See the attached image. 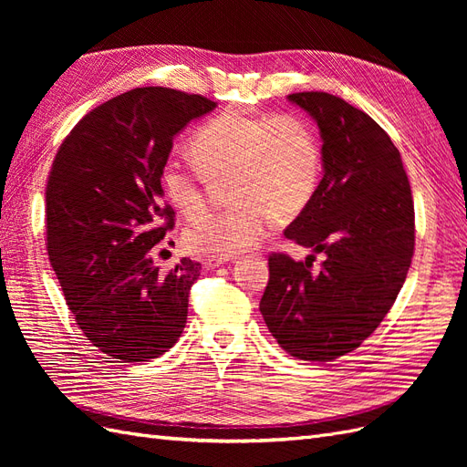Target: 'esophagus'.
<instances>
[{"label": "esophagus", "mask_w": 467, "mask_h": 467, "mask_svg": "<svg viewBox=\"0 0 467 467\" xmlns=\"http://www.w3.org/2000/svg\"><path fill=\"white\" fill-rule=\"evenodd\" d=\"M223 263H225V259H222V257H208L202 261V266L206 268V271H212V268H218Z\"/></svg>", "instance_id": "obj_1"}]
</instances>
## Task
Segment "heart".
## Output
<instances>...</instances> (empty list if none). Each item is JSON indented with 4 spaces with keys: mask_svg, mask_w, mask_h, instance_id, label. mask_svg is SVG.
<instances>
[{
    "mask_svg": "<svg viewBox=\"0 0 467 467\" xmlns=\"http://www.w3.org/2000/svg\"><path fill=\"white\" fill-rule=\"evenodd\" d=\"M198 173L179 163L161 169L171 204L194 220L208 208L210 185H223L232 206L185 232L187 249L201 257L239 255L261 242L268 222L296 218L314 199L321 177L316 130L298 115L223 110L204 122L189 144Z\"/></svg>",
    "mask_w": 467,
    "mask_h": 467,
    "instance_id": "1",
    "label": "heart"
}]
</instances>
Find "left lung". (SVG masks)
<instances>
[{
    "instance_id": "8db88e82",
    "label": "left lung",
    "mask_w": 467,
    "mask_h": 467,
    "mask_svg": "<svg viewBox=\"0 0 467 467\" xmlns=\"http://www.w3.org/2000/svg\"><path fill=\"white\" fill-rule=\"evenodd\" d=\"M319 129L323 179L285 235L307 255L268 257L259 309L290 357L331 362L368 338L403 286L415 249V208L400 150L381 126L345 99L292 93Z\"/></svg>"
}]
</instances>
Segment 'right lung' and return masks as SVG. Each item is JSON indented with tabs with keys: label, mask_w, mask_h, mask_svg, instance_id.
<instances>
[{
	"label": "right lung",
	"mask_w": 467,
	"mask_h": 467,
	"mask_svg": "<svg viewBox=\"0 0 467 467\" xmlns=\"http://www.w3.org/2000/svg\"><path fill=\"white\" fill-rule=\"evenodd\" d=\"M218 105L167 88H138L83 117L47 182L48 259L79 329L105 355L148 362L185 329L201 263L171 271L153 247L173 230L161 169L175 136Z\"/></svg>",
	"instance_id": "obj_1"
}]
</instances>
